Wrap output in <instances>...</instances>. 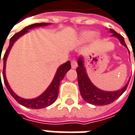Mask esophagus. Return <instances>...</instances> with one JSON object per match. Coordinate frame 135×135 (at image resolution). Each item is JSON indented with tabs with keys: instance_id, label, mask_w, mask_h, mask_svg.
I'll return each mask as SVG.
<instances>
[{
	"instance_id": "esophagus-1",
	"label": "esophagus",
	"mask_w": 135,
	"mask_h": 135,
	"mask_svg": "<svg viewBox=\"0 0 135 135\" xmlns=\"http://www.w3.org/2000/svg\"><path fill=\"white\" fill-rule=\"evenodd\" d=\"M77 67H78V63L76 61V60L73 59L71 61V68L73 69H75V68H77Z\"/></svg>"
}]
</instances>
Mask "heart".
<instances>
[{"label":"heart","mask_w":135,"mask_h":135,"mask_svg":"<svg viewBox=\"0 0 135 135\" xmlns=\"http://www.w3.org/2000/svg\"><path fill=\"white\" fill-rule=\"evenodd\" d=\"M98 34L97 33H94L92 31H88V30H86V31H82L81 33L80 34L79 36V39L81 42H85V41H88L89 40H91V38H95L97 39L98 37Z\"/></svg>","instance_id":"heart-1"}]
</instances>
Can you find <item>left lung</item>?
<instances>
[{
  "label": "left lung",
  "mask_w": 135,
  "mask_h": 135,
  "mask_svg": "<svg viewBox=\"0 0 135 135\" xmlns=\"http://www.w3.org/2000/svg\"><path fill=\"white\" fill-rule=\"evenodd\" d=\"M110 33L112 34V37H114L118 38L120 41V43L124 45L125 47L128 48L126 44L124 42V37L115 32L113 29L110 28ZM78 67L77 68V74H78V86L80 89V93L81 94L83 99L86 102L94 104V105H106L109 104L112 102L118 99L120 95L126 91L128 85L129 84L130 79L128 80V83L120 90L115 91H103L99 88H98L96 86L93 84L91 81L90 78L88 76V74L86 71V68L84 67V57H80L78 60ZM135 76V75H134Z\"/></svg>",
  "instance_id": "1"
}]
</instances>
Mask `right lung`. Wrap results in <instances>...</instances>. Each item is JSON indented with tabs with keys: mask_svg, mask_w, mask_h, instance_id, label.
<instances>
[{
	"mask_svg": "<svg viewBox=\"0 0 135 135\" xmlns=\"http://www.w3.org/2000/svg\"><path fill=\"white\" fill-rule=\"evenodd\" d=\"M51 23H37V24H31L29 25L26 27H24L22 31H21L20 32L15 34L11 39H10V44H9V47L7 48V50L6 51L4 54V58H3V62H4V68H3V78H4V81L5 85L8 90V91L10 92V94H11V96L15 98L16 101H17L20 104L23 105L24 107L29 108H33V109H41L46 108L47 106H50L51 104H52L54 101H56L57 96H58V91H59V86H60V83L63 80L65 74L68 72L70 69H71V62L70 61H67L66 63L61 64L57 70L56 74L54 75L53 81L51 83V84L48 86V88L45 90V91H44L40 96L32 98V99H25L23 98L19 97L18 95H17L15 92L13 91V90L11 88L7 78H6V73H5V69H6V61L8 57V54L10 53V51L12 47V46L14 45L15 41L19 39L21 36H23L24 34H27V32H29V30L35 28V27H44V26H47L50 25ZM0 64H1V57H0ZM1 76V71H0ZM1 78V77H0Z\"/></svg>",
	"mask_w": 135,
	"mask_h": 135,
	"instance_id": "1",
	"label": "right lung"
}]
</instances>
